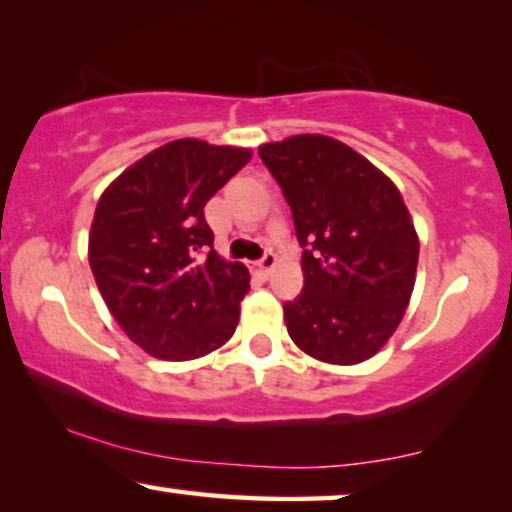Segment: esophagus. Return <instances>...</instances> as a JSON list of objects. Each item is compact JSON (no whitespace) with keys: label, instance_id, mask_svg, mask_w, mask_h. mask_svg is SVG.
Segmentation results:
<instances>
[{"label":"esophagus","instance_id":"obj_1","mask_svg":"<svg viewBox=\"0 0 512 512\" xmlns=\"http://www.w3.org/2000/svg\"><path fill=\"white\" fill-rule=\"evenodd\" d=\"M255 267H257V269H260L264 276H269V274H271V271H274V267H276V255H274V252H267V255H264V257H262V260L255 264Z\"/></svg>","mask_w":512,"mask_h":512}]
</instances>
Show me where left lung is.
I'll use <instances>...</instances> for the list:
<instances>
[{"label": "left lung", "instance_id": "1", "mask_svg": "<svg viewBox=\"0 0 512 512\" xmlns=\"http://www.w3.org/2000/svg\"><path fill=\"white\" fill-rule=\"evenodd\" d=\"M260 156L304 248L302 295L283 304L288 335L320 363H363L410 304L419 262L410 210L391 177L327 135L267 142Z\"/></svg>", "mask_w": 512, "mask_h": 512}]
</instances>
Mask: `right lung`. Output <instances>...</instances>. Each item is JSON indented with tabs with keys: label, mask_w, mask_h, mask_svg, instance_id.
I'll return each mask as SVG.
<instances>
[{
	"label": "right lung",
	"mask_w": 512,
	"mask_h": 512,
	"mask_svg": "<svg viewBox=\"0 0 512 512\" xmlns=\"http://www.w3.org/2000/svg\"><path fill=\"white\" fill-rule=\"evenodd\" d=\"M252 152L173 140L102 192L88 264L128 339L161 360H194L227 344L250 290L248 267L213 250L203 208Z\"/></svg>",
	"instance_id": "1"
}]
</instances>
